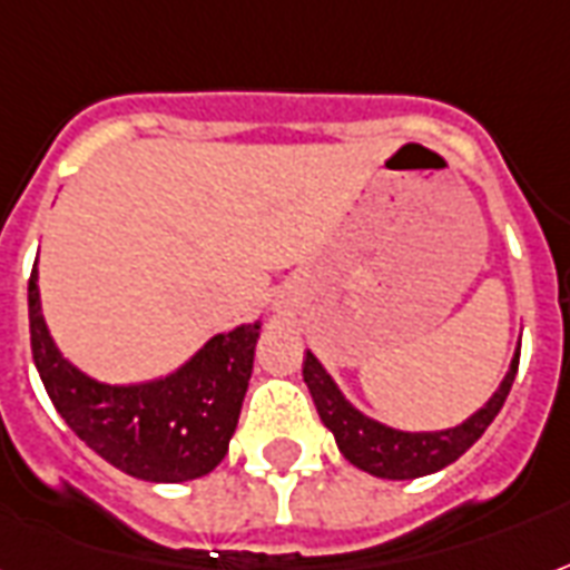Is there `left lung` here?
Here are the masks:
<instances>
[{
    "mask_svg": "<svg viewBox=\"0 0 570 570\" xmlns=\"http://www.w3.org/2000/svg\"><path fill=\"white\" fill-rule=\"evenodd\" d=\"M517 362H520V346L514 350V358L508 364L505 376L499 382V389L488 397L484 406H478L469 419H463L454 428L442 430H397L391 424L371 419L367 412L355 406L334 376L323 367L311 350L304 355V382L314 397V406L320 412L323 424L334 433V442L341 454L362 472H371L376 478L389 481H412V478L440 472L449 463L463 454L466 449L481 440V433L490 428V421L497 419L508 391L514 385Z\"/></svg>",
    "mask_w": 570,
    "mask_h": 570,
    "instance_id": "left-lung-1",
    "label": "left lung"
}]
</instances>
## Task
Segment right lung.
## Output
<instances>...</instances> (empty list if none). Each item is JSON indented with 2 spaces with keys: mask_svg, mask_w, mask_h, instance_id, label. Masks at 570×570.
Wrapping results in <instances>:
<instances>
[{
  "mask_svg": "<svg viewBox=\"0 0 570 570\" xmlns=\"http://www.w3.org/2000/svg\"><path fill=\"white\" fill-rule=\"evenodd\" d=\"M29 332L35 367L65 424L125 475L179 484L208 475L227 454L263 323L256 320L208 337L167 376L110 385L80 371L56 346L43 320L35 259Z\"/></svg>",
  "mask_w": 570,
  "mask_h": 570,
  "instance_id": "right-lung-1",
  "label": "right lung"
}]
</instances>
